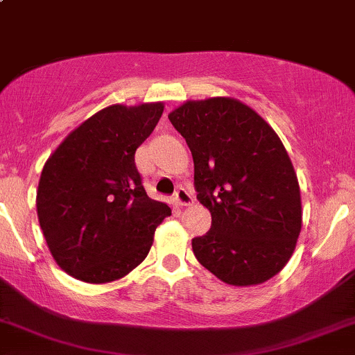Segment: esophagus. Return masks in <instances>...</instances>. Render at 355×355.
<instances>
[{
    "instance_id": "esophagus-1",
    "label": "esophagus",
    "mask_w": 355,
    "mask_h": 355,
    "mask_svg": "<svg viewBox=\"0 0 355 355\" xmlns=\"http://www.w3.org/2000/svg\"><path fill=\"white\" fill-rule=\"evenodd\" d=\"M175 202L184 207V205H189L192 202V196L187 192V189H184V187H178L177 192H175Z\"/></svg>"
}]
</instances>
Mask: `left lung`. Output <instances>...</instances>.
<instances>
[{
    "instance_id": "obj_1",
    "label": "left lung",
    "mask_w": 355,
    "mask_h": 355,
    "mask_svg": "<svg viewBox=\"0 0 355 355\" xmlns=\"http://www.w3.org/2000/svg\"><path fill=\"white\" fill-rule=\"evenodd\" d=\"M193 157L197 198L212 216L193 237L198 263L227 285H259L285 268L302 231L298 178L278 135L229 97L187 101L168 114Z\"/></svg>"
}]
</instances>
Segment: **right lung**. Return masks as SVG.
<instances>
[{
    "label": "right lung",
    "instance_id": "right-lung-1",
    "mask_svg": "<svg viewBox=\"0 0 355 355\" xmlns=\"http://www.w3.org/2000/svg\"><path fill=\"white\" fill-rule=\"evenodd\" d=\"M163 104H121L96 112L46 159L37 212L46 246L65 272L107 283L135 270L171 210L146 196L136 148L162 118Z\"/></svg>",
    "mask_w": 355,
    "mask_h": 355
}]
</instances>
